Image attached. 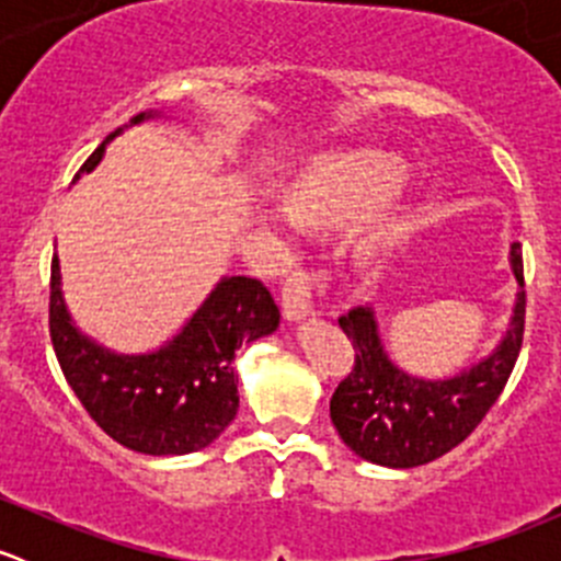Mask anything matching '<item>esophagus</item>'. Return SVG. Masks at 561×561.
Listing matches in <instances>:
<instances>
[{
    "instance_id": "1",
    "label": "esophagus",
    "mask_w": 561,
    "mask_h": 561,
    "mask_svg": "<svg viewBox=\"0 0 561 561\" xmlns=\"http://www.w3.org/2000/svg\"><path fill=\"white\" fill-rule=\"evenodd\" d=\"M325 290L322 279H317V274L309 271H293L285 282H282V312L287 320H304V317L312 314L314 309V296Z\"/></svg>"
}]
</instances>
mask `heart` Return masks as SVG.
Returning a JSON list of instances; mask_svg holds the SVG:
<instances>
[{"label":"heart","instance_id":"heart-1","mask_svg":"<svg viewBox=\"0 0 561 561\" xmlns=\"http://www.w3.org/2000/svg\"><path fill=\"white\" fill-rule=\"evenodd\" d=\"M407 175H410L407 162L382 149H355L317 157L282 186V211L298 228H350L375 214L404 184ZM415 211L417 206H404L390 214L377 230V239H396L410 230Z\"/></svg>","mask_w":561,"mask_h":561}]
</instances>
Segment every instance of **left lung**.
Here are the masks:
<instances>
[{
    "mask_svg": "<svg viewBox=\"0 0 561 561\" xmlns=\"http://www.w3.org/2000/svg\"><path fill=\"white\" fill-rule=\"evenodd\" d=\"M522 293L500 347L450 380H421L390 364L377 333L375 309L355 307L339 317L355 360L331 399V421L350 450L380 467L410 469L434 461L478 428L507 386L524 342V260L511 247Z\"/></svg>",
    "mask_w": 561,
    "mask_h": 561,
    "instance_id": "obj_1",
    "label": "left lung"
}]
</instances>
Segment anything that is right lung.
<instances>
[{"mask_svg": "<svg viewBox=\"0 0 561 561\" xmlns=\"http://www.w3.org/2000/svg\"><path fill=\"white\" fill-rule=\"evenodd\" d=\"M149 116L140 113L133 124ZM118 133L107 135L78 175L98 168ZM48 325L67 386L107 437L146 456H184L211 445L236 417V350L274 333L279 309L260 279L225 276L165 347L116 355L72 325L54 254Z\"/></svg>", "mask_w": 561, "mask_h": 561, "instance_id": "right-lung-1", "label": "right lung"}]
</instances>
